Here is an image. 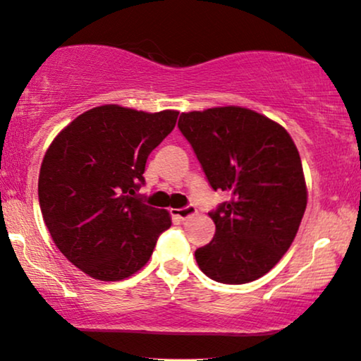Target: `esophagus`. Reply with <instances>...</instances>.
Segmentation results:
<instances>
[{
	"instance_id": "34e87169",
	"label": "esophagus",
	"mask_w": 361,
	"mask_h": 361,
	"mask_svg": "<svg viewBox=\"0 0 361 361\" xmlns=\"http://www.w3.org/2000/svg\"><path fill=\"white\" fill-rule=\"evenodd\" d=\"M197 212V209H195V205H192V204H189V205H185V207H182V209H177V210H174V215L177 216V219H180V220H185L187 216H190V215H194Z\"/></svg>"
}]
</instances>
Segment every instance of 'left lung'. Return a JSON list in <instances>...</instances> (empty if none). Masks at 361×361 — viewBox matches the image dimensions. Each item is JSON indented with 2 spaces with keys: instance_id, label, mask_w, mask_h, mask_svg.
<instances>
[{
  "instance_id": "obj_1",
  "label": "left lung",
  "mask_w": 361,
  "mask_h": 361,
  "mask_svg": "<svg viewBox=\"0 0 361 361\" xmlns=\"http://www.w3.org/2000/svg\"><path fill=\"white\" fill-rule=\"evenodd\" d=\"M177 126L212 189L230 197L209 212L215 236L195 250L199 268L224 284L261 278L289 250L307 205L298 147L283 126L241 106L182 113Z\"/></svg>"
}]
</instances>
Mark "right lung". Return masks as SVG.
Wrapping results in <instances>:
<instances>
[{"label": "right lung", "instance_id": "add662e5", "mask_svg": "<svg viewBox=\"0 0 361 361\" xmlns=\"http://www.w3.org/2000/svg\"><path fill=\"white\" fill-rule=\"evenodd\" d=\"M179 111L92 108L59 133L39 172V205L54 243L78 269L120 281L147 263L166 210L137 194L147 156L174 130Z\"/></svg>", "mask_w": 361, "mask_h": 361}]
</instances>
